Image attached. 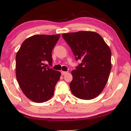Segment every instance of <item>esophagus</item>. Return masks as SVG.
I'll return each instance as SVG.
<instances>
[{
  "label": "esophagus",
  "mask_w": 131,
  "mask_h": 131,
  "mask_svg": "<svg viewBox=\"0 0 131 131\" xmlns=\"http://www.w3.org/2000/svg\"><path fill=\"white\" fill-rule=\"evenodd\" d=\"M68 73L67 72H64V71H62L61 72V74L62 75H65Z\"/></svg>",
  "instance_id": "obj_1"
}]
</instances>
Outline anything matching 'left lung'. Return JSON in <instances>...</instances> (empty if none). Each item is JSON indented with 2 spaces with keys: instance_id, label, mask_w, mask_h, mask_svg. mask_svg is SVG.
Wrapping results in <instances>:
<instances>
[{
  "instance_id": "1",
  "label": "left lung",
  "mask_w": 131,
  "mask_h": 131,
  "mask_svg": "<svg viewBox=\"0 0 131 131\" xmlns=\"http://www.w3.org/2000/svg\"><path fill=\"white\" fill-rule=\"evenodd\" d=\"M62 36L76 60L82 61L76 69L72 71L71 92L84 100L95 98L102 92L112 69L109 47L100 35L92 31H79Z\"/></svg>"
}]
</instances>
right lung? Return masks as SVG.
<instances>
[{"mask_svg": "<svg viewBox=\"0 0 131 131\" xmlns=\"http://www.w3.org/2000/svg\"><path fill=\"white\" fill-rule=\"evenodd\" d=\"M60 35H36L24 41L16 54V77L22 91L30 100L43 103L50 99L61 72L44 66L52 65V51Z\"/></svg>", "mask_w": 131, "mask_h": 131, "instance_id": "add662e5", "label": "right lung"}]
</instances>
